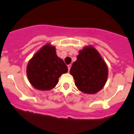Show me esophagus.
<instances>
[{"label": "esophagus", "instance_id": "34e87169", "mask_svg": "<svg viewBox=\"0 0 134 134\" xmlns=\"http://www.w3.org/2000/svg\"><path fill=\"white\" fill-rule=\"evenodd\" d=\"M67 67H68V69H69V71H70V69H71V64H69V65H67Z\"/></svg>", "mask_w": 134, "mask_h": 134}]
</instances>
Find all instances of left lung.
<instances>
[{
  "mask_svg": "<svg viewBox=\"0 0 134 134\" xmlns=\"http://www.w3.org/2000/svg\"><path fill=\"white\" fill-rule=\"evenodd\" d=\"M76 58L70 70L76 86L86 94L98 93L107 81V64L98 51L90 44L79 51Z\"/></svg>",
  "mask_w": 134,
  "mask_h": 134,
  "instance_id": "left-lung-1",
  "label": "left lung"
}]
</instances>
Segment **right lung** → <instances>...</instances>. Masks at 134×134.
<instances>
[{
	"mask_svg": "<svg viewBox=\"0 0 134 134\" xmlns=\"http://www.w3.org/2000/svg\"><path fill=\"white\" fill-rule=\"evenodd\" d=\"M68 68L63 59L56 54V47L47 43L29 60L26 75L30 83L40 91H49L56 87L61 75Z\"/></svg>",
	"mask_w": 134,
	"mask_h": 134,
	"instance_id": "obj_1",
	"label": "right lung"
}]
</instances>
